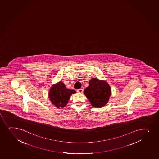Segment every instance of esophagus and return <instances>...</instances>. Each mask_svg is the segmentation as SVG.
Returning a JSON list of instances; mask_svg holds the SVG:
<instances>
[{"label": "esophagus", "mask_w": 159, "mask_h": 159, "mask_svg": "<svg viewBox=\"0 0 159 159\" xmlns=\"http://www.w3.org/2000/svg\"><path fill=\"white\" fill-rule=\"evenodd\" d=\"M83 91H84V90H83L82 89H79L77 90V92H78V93H83Z\"/></svg>", "instance_id": "esophagus-1"}]
</instances>
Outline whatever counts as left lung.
Returning a JSON list of instances; mask_svg holds the SVG:
<instances>
[{"label":"left lung","mask_w":159,"mask_h":159,"mask_svg":"<svg viewBox=\"0 0 159 159\" xmlns=\"http://www.w3.org/2000/svg\"><path fill=\"white\" fill-rule=\"evenodd\" d=\"M111 92V87L105 81L93 78L89 82V86L84 90V94L93 107L101 108L108 102Z\"/></svg>","instance_id":"obj_1"}]
</instances>
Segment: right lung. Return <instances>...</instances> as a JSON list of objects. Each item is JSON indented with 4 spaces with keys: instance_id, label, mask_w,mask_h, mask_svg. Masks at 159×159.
<instances>
[{
    "instance_id": "1",
    "label": "right lung",
    "mask_w": 159,
    "mask_h": 159,
    "mask_svg": "<svg viewBox=\"0 0 159 159\" xmlns=\"http://www.w3.org/2000/svg\"><path fill=\"white\" fill-rule=\"evenodd\" d=\"M75 93V90L66 88L64 84L60 81L51 88L48 96L52 104L60 108L66 105L71 96Z\"/></svg>"
}]
</instances>
